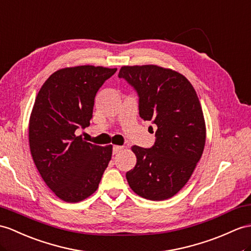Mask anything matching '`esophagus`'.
<instances>
[{
  "mask_svg": "<svg viewBox=\"0 0 251 251\" xmlns=\"http://www.w3.org/2000/svg\"><path fill=\"white\" fill-rule=\"evenodd\" d=\"M122 149H124V147L122 146H114L113 147V154H118L119 152L122 151Z\"/></svg>",
  "mask_w": 251,
  "mask_h": 251,
  "instance_id": "1",
  "label": "esophagus"
}]
</instances>
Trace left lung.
<instances>
[{"instance_id":"left-lung-1","label":"left lung","mask_w":251,"mask_h":251,"mask_svg":"<svg viewBox=\"0 0 251 251\" xmlns=\"http://www.w3.org/2000/svg\"><path fill=\"white\" fill-rule=\"evenodd\" d=\"M118 76L136 89L140 117L157 126L152 148L132 147L136 165L126 175L127 183L145 199L172 198L203 153L206 129L198 96L184 75L156 65L122 66Z\"/></svg>"}]
</instances>
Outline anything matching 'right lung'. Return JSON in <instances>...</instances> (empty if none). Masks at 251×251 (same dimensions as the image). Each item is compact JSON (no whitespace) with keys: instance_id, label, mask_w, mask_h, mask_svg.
<instances>
[{"instance_id":"add662e5","label":"right lung","mask_w":251,"mask_h":251,"mask_svg":"<svg viewBox=\"0 0 251 251\" xmlns=\"http://www.w3.org/2000/svg\"><path fill=\"white\" fill-rule=\"evenodd\" d=\"M116 71L67 67L52 73L36 97L28 124L30 154L48 187L66 202L93 195L111 161L112 145L85 142L75 130L90 125L97 91Z\"/></svg>"}]
</instances>
